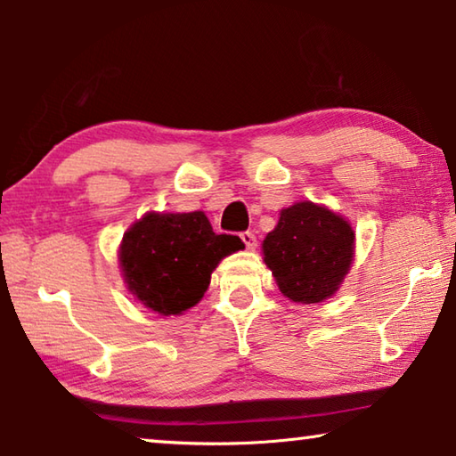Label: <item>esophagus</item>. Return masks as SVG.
Instances as JSON below:
<instances>
[{
  "mask_svg": "<svg viewBox=\"0 0 456 456\" xmlns=\"http://www.w3.org/2000/svg\"><path fill=\"white\" fill-rule=\"evenodd\" d=\"M239 237H241V241L245 243L247 249H256L257 247V237H256V233H251V231H243Z\"/></svg>",
  "mask_w": 456,
  "mask_h": 456,
  "instance_id": "1",
  "label": "esophagus"
}]
</instances>
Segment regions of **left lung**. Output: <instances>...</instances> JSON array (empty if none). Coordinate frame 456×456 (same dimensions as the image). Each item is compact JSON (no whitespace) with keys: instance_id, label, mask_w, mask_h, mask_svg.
Instances as JSON below:
<instances>
[{"instance_id":"1","label":"left lung","mask_w":456,"mask_h":456,"mask_svg":"<svg viewBox=\"0 0 456 456\" xmlns=\"http://www.w3.org/2000/svg\"><path fill=\"white\" fill-rule=\"evenodd\" d=\"M348 221L305 200L281 211L264 241V259L277 288L297 304H318L334 296L354 257Z\"/></svg>"}]
</instances>
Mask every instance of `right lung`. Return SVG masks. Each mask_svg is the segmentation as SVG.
<instances>
[{
	"label": "right lung",
	"mask_w": 456,
	"mask_h": 456,
	"mask_svg": "<svg viewBox=\"0 0 456 456\" xmlns=\"http://www.w3.org/2000/svg\"><path fill=\"white\" fill-rule=\"evenodd\" d=\"M241 239L217 235L205 213H149L120 245L128 289L163 315H179L205 296L223 257L241 249Z\"/></svg>",
	"instance_id": "1"
}]
</instances>
